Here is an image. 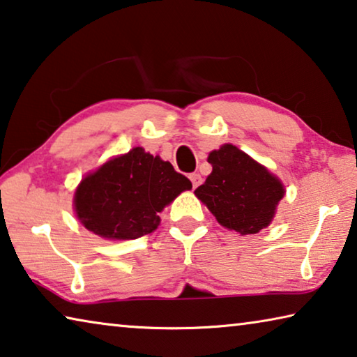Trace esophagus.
Here are the masks:
<instances>
[{"instance_id":"esophagus-1","label":"esophagus","mask_w":357,"mask_h":357,"mask_svg":"<svg viewBox=\"0 0 357 357\" xmlns=\"http://www.w3.org/2000/svg\"><path fill=\"white\" fill-rule=\"evenodd\" d=\"M189 178H190V181H192V185H194V189H197V188H199V185L202 184V176H200L199 173H192Z\"/></svg>"}]
</instances>
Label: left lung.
Masks as SVG:
<instances>
[{
  "label": "left lung",
  "instance_id": "8db88e82",
  "mask_svg": "<svg viewBox=\"0 0 357 357\" xmlns=\"http://www.w3.org/2000/svg\"><path fill=\"white\" fill-rule=\"evenodd\" d=\"M208 162L213 172L195 195L218 222L241 235L267 227L284 197L280 179L231 144L209 152Z\"/></svg>",
  "mask_w": 357,
  "mask_h": 357
}]
</instances>
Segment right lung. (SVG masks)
<instances>
[{
  "mask_svg": "<svg viewBox=\"0 0 357 357\" xmlns=\"http://www.w3.org/2000/svg\"><path fill=\"white\" fill-rule=\"evenodd\" d=\"M192 183L169 162L143 148L112 158L82 179L75 194L77 219L93 234L135 240L157 229L158 213Z\"/></svg>",
  "mask_w": 357,
  "mask_h": 357,
  "instance_id": "right-lung-1",
  "label": "right lung"
}]
</instances>
